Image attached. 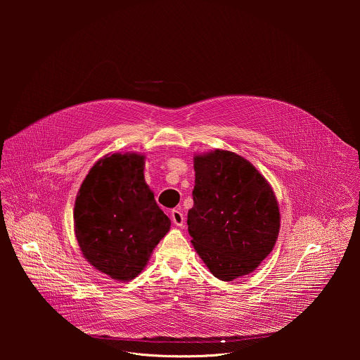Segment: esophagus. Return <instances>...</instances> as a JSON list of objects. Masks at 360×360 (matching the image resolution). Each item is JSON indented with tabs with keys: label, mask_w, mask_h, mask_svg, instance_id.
Masks as SVG:
<instances>
[{
	"label": "esophagus",
	"mask_w": 360,
	"mask_h": 360,
	"mask_svg": "<svg viewBox=\"0 0 360 360\" xmlns=\"http://www.w3.org/2000/svg\"><path fill=\"white\" fill-rule=\"evenodd\" d=\"M170 217H172V221H173L176 226L181 227V226L184 224V216H183V213H181L180 210L173 209L172 213H170Z\"/></svg>",
	"instance_id": "34e87169"
}]
</instances>
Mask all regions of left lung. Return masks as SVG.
Here are the masks:
<instances>
[{"label":"left lung","mask_w":360,"mask_h":360,"mask_svg":"<svg viewBox=\"0 0 360 360\" xmlns=\"http://www.w3.org/2000/svg\"><path fill=\"white\" fill-rule=\"evenodd\" d=\"M191 243L210 273L223 281L252 273L276 244L280 210L255 166L240 155L214 150L194 156Z\"/></svg>","instance_id":"8db88e82"}]
</instances>
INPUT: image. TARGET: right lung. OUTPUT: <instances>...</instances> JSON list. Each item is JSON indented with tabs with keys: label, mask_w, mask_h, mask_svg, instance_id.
<instances>
[{
	"label": "right lung",
	"mask_w": 360,
	"mask_h": 360,
	"mask_svg": "<svg viewBox=\"0 0 360 360\" xmlns=\"http://www.w3.org/2000/svg\"><path fill=\"white\" fill-rule=\"evenodd\" d=\"M141 154L103 156L76 197L75 233L83 257L113 280L129 281L146 267L170 219L144 180Z\"/></svg>",
	"instance_id": "add662e5"
}]
</instances>
